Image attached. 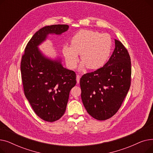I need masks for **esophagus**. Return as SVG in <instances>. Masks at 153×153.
Instances as JSON below:
<instances>
[{
    "mask_svg": "<svg viewBox=\"0 0 153 153\" xmlns=\"http://www.w3.org/2000/svg\"><path fill=\"white\" fill-rule=\"evenodd\" d=\"M80 78H81V76L77 75V76H76V80H77V84H79V81H80Z\"/></svg>",
    "mask_w": 153,
    "mask_h": 153,
    "instance_id": "esophagus-1",
    "label": "esophagus"
}]
</instances>
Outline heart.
I'll use <instances>...</instances> for the list:
<instances>
[{"label": "heart", "mask_w": 153, "mask_h": 153, "mask_svg": "<svg viewBox=\"0 0 153 153\" xmlns=\"http://www.w3.org/2000/svg\"><path fill=\"white\" fill-rule=\"evenodd\" d=\"M71 45H65L62 53L71 69H74L79 61V54L82 61L79 70L87 66L90 69H99L108 61L111 54L113 41L110 35L90 30H81L71 38Z\"/></svg>", "instance_id": "heart-1"}]
</instances>
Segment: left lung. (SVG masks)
Instances as JSON below:
<instances>
[{"label":"left lung","instance_id":"obj_1","mask_svg":"<svg viewBox=\"0 0 153 153\" xmlns=\"http://www.w3.org/2000/svg\"><path fill=\"white\" fill-rule=\"evenodd\" d=\"M115 44L114 53L105 65L80 79L84 106L98 120H107L117 113L130 87L129 53L118 39H115Z\"/></svg>","mask_w":153,"mask_h":153}]
</instances>
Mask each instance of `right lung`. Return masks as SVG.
I'll return each mask as SVG.
<instances>
[{
  "instance_id": "obj_1",
  "label": "right lung",
  "mask_w": 153,
  "mask_h": 153,
  "mask_svg": "<svg viewBox=\"0 0 153 153\" xmlns=\"http://www.w3.org/2000/svg\"><path fill=\"white\" fill-rule=\"evenodd\" d=\"M68 25L39 29L28 42L21 61V74L27 99L35 114L46 122L59 120L66 111L71 89L76 84L73 71L64 68L61 58L47 57L39 49L49 35H61Z\"/></svg>"
}]
</instances>
